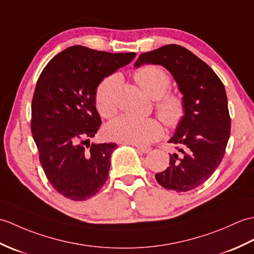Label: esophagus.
Wrapping results in <instances>:
<instances>
[{"mask_svg": "<svg viewBox=\"0 0 254 254\" xmlns=\"http://www.w3.org/2000/svg\"><path fill=\"white\" fill-rule=\"evenodd\" d=\"M137 151L140 152V153H149V152L151 151L150 148H144V146H137Z\"/></svg>", "mask_w": 254, "mask_h": 254, "instance_id": "obj_1", "label": "esophagus"}]
</instances>
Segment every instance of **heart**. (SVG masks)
Listing matches in <instances>:
<instances>
[{
  "label": "heart",
  "mask_w": 254,
  "mask_h": 254,
  "mask_svg": "<svg viewBox=\"0 0 254 254\" xmlns=\"http://www.w3.org/2000/svg\"><path fill=\"white\" fill-rule=\"evenodd\" d=\"M134 80L138 86L156 100L157 114L167 127L176 128L185 116L183 98L176 93H167L171 86V78L159 66L145 65L134 72ZM118 77L112 75L100 82L95 90L94 102L101 116L112 117L116 113V89ZM108 136L116 141L146 145L159 140L164 133L162 123L154 117H136L121 115L112 121L106 127Z\"/></svg>",
  "instance_id": "obj_1"
}]
</instances>
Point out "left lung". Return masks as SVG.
<instances>
[{
	"label": "left lung",
	"mask_w": 254,
	"mask_h": 254,
	"mask_svg": "<svg viewBox=\"0 0 254 254\" xmlns=\"http://www.w3.org/2000/svg\"><path fill=\"white\" fill-rule=\"evenodd\" d=\"M162 65L176 80L185 103V116L168 142L176 144L165 171L155 174L162 187L190 191L210 178L225 154L230 136L227 95L210 66L189 50L167 44L139 56L134 67Z\"/></svg>",
	"instance_id": "left-lung-1"
}]
</instances>
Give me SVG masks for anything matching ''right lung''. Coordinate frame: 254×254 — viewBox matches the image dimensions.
<instances>
[{"instance_id": "obj_1", "label": "right lung", "mask_w": 254, "mask_h": 254, "mask_svg": "<svg viewBox=\"0 0 254 254\" xmlns=\"http://www.w3.org/2000/svg\"><path fill=\"white\" fill-rule=\"evenodd\" d=\"M134 56L74 46L55 55L39 77L31 103L32 137L49 183L67 199L88 200L109 177L117 144L84 146L102 122L95 90Z\"/></svg>"}]
</instances>
